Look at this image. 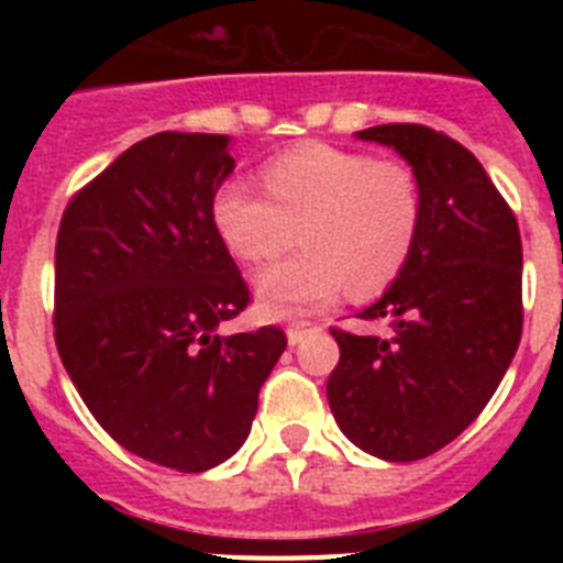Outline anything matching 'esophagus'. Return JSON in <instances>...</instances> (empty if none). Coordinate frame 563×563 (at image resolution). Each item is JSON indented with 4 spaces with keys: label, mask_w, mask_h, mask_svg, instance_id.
Masks as SVG:
<instances>
[{
    "label": "esophagus",
    "mask_w": 563,
    "mask_h": 563,
    "mask_svg": "<svg viewBox=\"0 0 563 563\" xmlns=\"http://www.w3.org/2000/svg\"><path fill=\"white\" fill-rule=\"evenodd\" d=\"M318 330H321V327H318V321H312V318H296V321L287 327V341L296 346V343H301L307 335H312V332Z\"/></svg>",
    "instance_id": "obj_1"
}]
</instances>
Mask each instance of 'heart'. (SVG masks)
I'll return each mask as SVG.
<instances>
[{"mask_svg": "<svg viewBox=\"0 0 563 563\" xmlns=\"http://www.w3.org/2000/svg\"><path fill=\"white\" fill-rule=\"evenodd\" d=\"M262 186L271 201L245 183H225L213 197V225L247 265L305 242V253L256 278L271 316L324 305L343 287L355 298L377 296L415 251L422 197L406 163L310 141L271 157Z\"/></svg>", "mask_w": 563, "mask_h": 563, "instance_id": "heart-1", "label": "heart"}]
</instances>
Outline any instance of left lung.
<instances>
[{"instance_id": "1", "label": "left lung", "mask_w": 563, "mask_h": 563, "mask_svg": "<svg viewBox=\"0 0 563 563\" xmlns=\"http://www.w3.org/2000/svg\"><path fill=\"white\" fill-rule=\"evenodd\" d=\"M357 137L395 146L411 163L422 222L395 285L355 316L363 330L330 327L341 361L327 400L357 449L411 462L479 417L519 350V222L482 163L445 132L383 123Z\"/></svg>"}]
</instances>
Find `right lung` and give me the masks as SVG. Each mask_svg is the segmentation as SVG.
I'll return each instance as SVG.
<instances>
[{
    "label": "right lung",
    "mask_w": 563,
    "mask_h": 563,
    "mask_svg": "<svg viewBox=\"0 0 563 563\" xmlns=\"http://www.w3.org/2000/svg\"><path fill=\"white\" fill-rule=\"evenodd\" d=\"M225 134L157 132L78 188L56 239L53 330L101 429L132 454L200 474L251 434L282 327L222 335L251 305L213 225Z\"/></svg>",
    "instance_id": "add662e5"
}]
</instances>
